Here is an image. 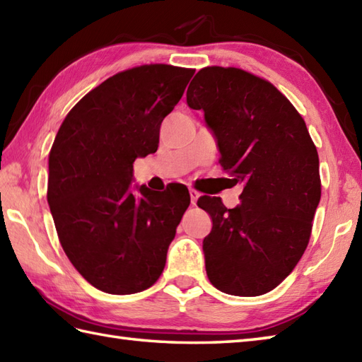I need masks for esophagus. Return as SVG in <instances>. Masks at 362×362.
<instances>
[{
  "instance_id": "obj_1",
  "label": "esophagus",
  "mask_w": 362,
  "mask_h": 362,
  "mask_svg": "<svg viewBox=\"0 0 362 362\" xmlns=\"http://www.w3.org/2000/svg\"><path fill=\"white\" fill-rule=\"evenodd\" d=\"M189 196H191V205H196L197 204V199H199V194L196 189H193V188H189Z\"/></svg>"
}]
</instances>
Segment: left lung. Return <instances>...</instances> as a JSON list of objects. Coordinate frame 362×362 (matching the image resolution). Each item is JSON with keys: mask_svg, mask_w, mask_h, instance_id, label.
I'll use <instances>...</instances> for the list:
<instances>
[{"mask_svg": "<svg viewBox=\"0 0 362 362\" xmlns=\"http://www.w3.org/2000/svg\"><path fill=\"white\" fill-rule=\"evenodd\" d=\"M187 104L204 110L219 165L233 177L228 180L244 185L235 209L219 197L197 201L213 221L202 245L206 275L226 294H266L308 245L320 201L316 146L288 98L240 68H202L189 83Z\"/></svg>", "mask_w": 362, "mask_h": 362, "instance_id": "left-lung-1", "label": "left lung"}]
</instances>
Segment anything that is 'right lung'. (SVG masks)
Wrapping results in <instances>:
<instances>
[{
  "mask_svg": "<svg viewBox=\"0 0 362 362\" xmlns=\"http://www.w3.org/2000/svg\"><path fill=\"white\" fill-rule=\"evenodd\" d=\"M193 74L163 64L121 71L83 96L56 135L49 210L66 257L99 291L135 294L163 272L189 193L171 183L134 194V161L157 151L161 121Z\"/></svg>",
  "mask_w": 362,
  "mask_h": 362,
  "instance_id": "add662e5",
  "label": "right lung"
}]
</instances>
